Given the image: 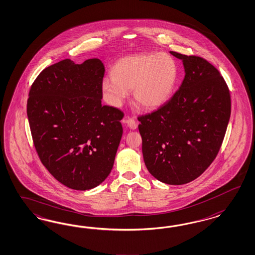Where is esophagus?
<instances>
[{
    "label": "esophagus",
    "instance_id": "obj_1",
    "mask_svg": "<svg viewBox=\"0 0 255 255\" xmlns=\"http://www.w3.org/2000/svg\"><path fill=\"white\" fill-rule=\"evenodd\" d=\"M126 123L128 124V128H130V129H136L137 128V127H138V124H137V122L135 121V119L134 118H132V117H128V119H127V121H126Z\"/></svg>",
    "mask_w": 255,
    "mask_h": 255
}]
</instances>
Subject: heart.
<instances>
[{
  "label": "heart",
  "instance_id": "obj_1",
  "mask_svg": "<svg viewBox=\"0 0 255 255\" xmlns=\"http://www.w3.org/2000/svg\"><path fill=\"white\" fill-rule=\"evenodd\" d=\"M113 76L102 81L105 100L120 107L132 90L134 102L146 110L159 108L169 100L178 77L174 59L166 53H138L119 58Z\"/></svg>",
  "mask_w": 255,
  "mask_h": 255
}]
</instances>
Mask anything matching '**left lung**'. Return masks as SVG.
Segmentation results:
<instances>
[{
	"label": "left lung",
	"mask_w": 255,
	"mask_h": 255,
	"mask_svg": "<svg viewBox=\"0 0 255 255\" xmlns=\"http://www.w3.org/2000/svg\"><path fill=\"white\" fill-rule=\"evenodd\" d=\"M184 67V79L172 98L138 117L142 154L158 181L181 185L203 173L215 159L231 114L229 89L206 59L170 51Z\"/></svg>",
	"instance_id": "8db88e82"
}]
</instances>
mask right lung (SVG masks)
<instances>
[{
	"instance_id": "right-lung-1",
	"label": "right lung",
	"mask_w": 255,
	"mask_h": 255,
	"mask_svg": "<svg viewBox=\"0 0 255 255\" xmlns=\"http://www.w3.org/2000/svg\"><path fill=\"white\" fill-rule=\"evenodd\" d=\"M104 66L67 58L45 68L29 90L27 115L40 160L73 190H89L110 174L123 134L120 110L102 105Z\"/></svg>"
}]
</instances>
